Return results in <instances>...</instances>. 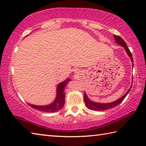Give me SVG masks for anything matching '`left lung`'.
<instances>
[{
    "instance_id": "left-lung-1",
    "label": "left lung",
    "mask_w": 146,
    "mask_h": 146,
    "mask_svg": "<svg viewBox=\"0 0 146 146\" xmlns=\"http://www.w3.org/2000/svg\"><path fill=\"white\" fill-rule=\"evenodd\" d=\"M114 38L115 40V42L117 43L118 44L120 45L121 46L125 49V50L126 51L127 54H128L129 56L130 59L132 63V66H134V63H133V58H132V55L131 54V51H130L129 49H128L127 46V44L125 42L123 41V40L120 38V36H117V35H114ZM133 68V67H132ZM132 86H131V87L128 90V91L125 93V94L124 95H123L122 97L118 99V100L114 101L113 102H110V103H105V104H102V103H97V102H95L94 101H92L90 99L88 96L86 95V93H85L84 94V101L85 103L86 107L88 108H89L90 110H98V111H101V110H108L110 109L111 108H113L114 107L117 106L119 104H120L121 102H122L123 99L125 98V97L129 94V92L131 90V89L132 88Z\"/></svg>"
}]
</instances>
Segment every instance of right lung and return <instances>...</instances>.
<instances>
[{
  "mask_svg": "<svg viewBox=\"0 0 146 146\" xmlns=\"http://www.w3.org/2000/svg\"><path fill=\"white\" fill-rule=\"evenodd\" d=\"M70 81H71V80L67 78L63 82L59 83L56 88V96L54 100L51 104L47 105H36L31 104H28V105L37 110L44 111V112H55L61 110L64 105L65 94L64 90L65 86Z\"/></svg>",
  "mask_w": 146,
  "mask_h": 146,
  "instance_id": "1",
  "label": "right lung"
}]
</instances>
